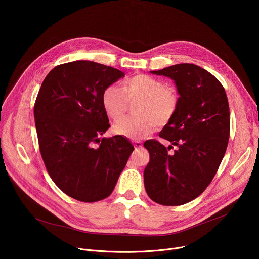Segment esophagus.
I'll return each mask as SVG.
<instances>
[{"instance_id":"obj_1","label":"esophagus","mask_w":259,"mask_h":259,"mask_svg":"<svg viewBox=\"0 0 259 259\" xmlns=\"http://www.w3.org/2000/svg\"><path fill=\"white\" fill-rule=\"evenodd\" d=\"M133 144H134L135 149H141V147H142V142L141 141L135 140V141H133Z\"/></svg>"}]
</instances>
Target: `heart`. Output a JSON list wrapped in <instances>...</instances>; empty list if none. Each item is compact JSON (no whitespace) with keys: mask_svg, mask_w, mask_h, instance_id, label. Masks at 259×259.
<instances>
[{"mask_svg":"<svg viewBox=\"0 0 259 259\" xmlns=\"http://www.w3.org/2000/svg\"><path fill=\"white\" fill-rule=\"evenodd\" d=\"M138 100L135 117L119 120L125 114L128 103ZM105 114L114 122L116 134L138 139L152 134L158 126H165L175 117L179 97L176 90L157 78L137 73L124 80L120 89L105 88L101 97Z\"/></svg>","mask_w":259,"mask_h":259,"instance_id":"b5f03b06","label":"heart"}]
</instances>
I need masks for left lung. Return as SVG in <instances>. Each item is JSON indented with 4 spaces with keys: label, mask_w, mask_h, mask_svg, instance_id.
<instances>
[{
    "label": "left lung",
    "mask_w": 259,
    "mask_h": 259,
    "mask_svg": "<svg viewBox=\"0 0 259 259\" xmlns=\"http://www.w3.org/2000/svg\"><path fill=\"white\" fill-rule=\"evenodd\" d=\"M151 72L174 80L180 96L175 117L160 132L177 149L169 153L173 146L157 140L143 144L150 153L144 188L160 205H183L206 190L224 159L230 138L229 101L221 83L196 64Z\"/></svg>",
    "instance_id": "obj_1"
}]
</instances>
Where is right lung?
<instances>
[{
	"instance_id": "right-lung-1",
	"label": "right lung",
	"mask_w": 259,
	"mask_h": 259,
	"mask_svg": "<svg viewBox=\"0 0 259 259\" xmlns=\"http://www.w3.org/2000/svg\"><path fill=\"white\" fill-rule=\"evenodd\" d=\"M125 73L77 60L55 66L36 96L33 115L45 167L67 196L85 203L107 198L133 152L123 136L100 139L109 128L102 93Z\"/></svg>"
}]
</instances>
